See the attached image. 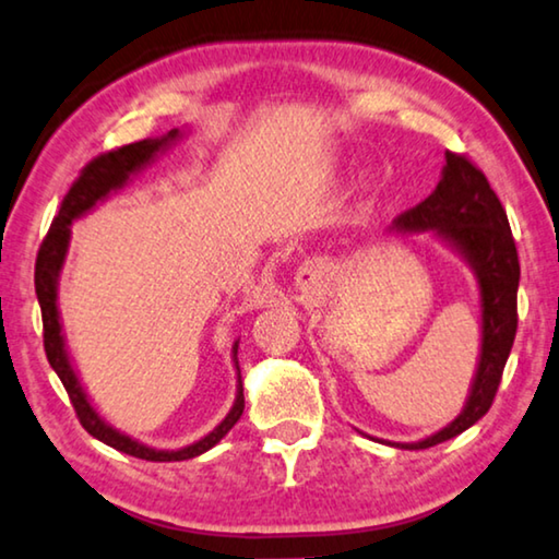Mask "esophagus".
<instances>
[{"label":"esophagus","instance_id":"esophagus-1","mask_svg":"<svg viewBox=\"0 0 559 559\" xmlns=\"http://www.w3.org/2000/svg\"><path fill=\"white\" fill-rule=\"evenodd\" d=\"M321 278H324V263H319V261H306L296 273V283L301 288L317 286Z\"/></svg>","mask_w":559,"mask_h":559}]
</instances>
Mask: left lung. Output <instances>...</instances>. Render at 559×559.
<instances>
[{
    "label": "left lung",
    "mask_w": 559,
    "mask_h": 559,
    "mask_svg": "<svg viewBox=\"0 0 559 559\" xmlns=\"http://www.w3.org/2000/svg\"><path fill=\"white\" fill-rule=\"evenodd\" d=\"M390 230L400 235L433 233V238L466 261L476 278L481 306V347L463 411L438 433L415 443L382 440L405 451H420L461 436L489 413L516 334L519 258L507 212L484 171L466 156L451 152H445L436 190L413 210L403 212Z\"/></svg>",
    "instance_id": "8db88e82"
}]
</instances>
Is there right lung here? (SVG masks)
Instances as JSON below:
<instances>
[{
  "label": "right lung",
  "instance_id": "obj_1",
  "mask_svg": "<svg viewBox=\"0 0 559 559\" xmlns=\"http://www.w3.org/2000/svg\"><path fill=\"white\" fill-rule=\"evenodd\" d=\"M182 136H185V129L182 131L171 129L164 133V136L136 141V144L121 146L116 148V152L96 156V159L81 171V177L75 179V185L70 187L66 200H62L58 217L52 219L50 233H47V238L43 240L40 253H37V263H35V290H37V301H40V309H43L45 355H47V361H50V367L55 369V374L60 377L62 388L68 390L70 403L75 407L81 426L88 430L93 438H98L100 443L116 448V451H121L126 455H136V459H144V461H156V463L187 461V459H194V455L207 453L210 448H215L219 440L230 433L235 423L240 420L242 407H246L240 367H238L240 340H235L233 344V361H235V369H238V390H235V403L230 407V413H227L207 436L194 440L190 445L154 448V445L141 443L136 438L121 433L119 428H114L111 423H106V418H100V413L93 407L88 392H85L81 377H78L73 361H70V352L66 344V334H62V321H60V309H58V288H60L62 265L68 261L70 235H73L70 233V225H73L75 219H81L83 215H88L91 210H96L98 204L106 202L114 192L123 190V187L131 182V177H136L141 169H146L148 164L156 162V156L175 146Z\"/></svg>",
  "mask_w": 559,
  "mask_h": 559
}]
</instances>
